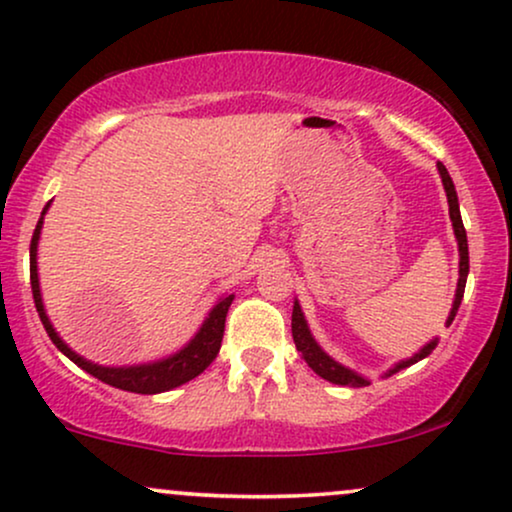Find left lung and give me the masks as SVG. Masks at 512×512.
<instances>
[{
    "mask_svg": "<svg viewBox=\"0 0 512 512\" xmlns=\"http://www.w3.org/2000/svg\"><path fill=\"white\" fill-rule=\"evenodd\" d=\"M439 168V175H441V182H444V192H446V199H449V216H451V223H453V235H456V242H458V287H456V296H453V306H451V313L449 318H446V327L453 323V318H456L458 308H460V301H463V292H465V282H468V273H470V256H468V235H465V227H463V218H460V206H458V194H456V187H453V180L449 175V170H446L444 163H437ZM292 337H294V344L296 349L301 351V356H304V361L308 363V368H311L315 375H320L323 380L332 382V384H342V387H368L370 380H365L363 375H358L356 370L346 368V365L337 363L332 356H327V353L320 349V344L315 342V337L311 334V327L306 323V315L301 311L299 301L294 299V308H292ZM439 344V339L434 337L432 342H427L425 346L418 353H413L410 358H403V361L394 363L391 368L384 372L382 377H391L394 372H399L403 368H408V365L422 361V358H427L430 353L434 351V346Z\"/></svg>",
    "mask_w": 512,
    "mask_h": 512,
    "instance_id": "obj_1",
    "label": "left lung"
}]
</instances>
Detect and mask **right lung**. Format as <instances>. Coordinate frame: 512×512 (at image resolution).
Masks as SVG:
<instances>
[{"mask_svg": "<svg viewBox=\"0 0 512 512\" xmlns=\"http://www.w3.org/2000/svg\"><path fill=\"white\" fill-rule=\"evenodd\" d=\"M49 206H52V201L44 206L42 216L37 220L33 242H30V287H33L35 308L37 313H40L44 330H47L49 339H52L56 349H59L63 356L71 358L78 368L90 372L92 377H97V380L111 384V387L116 389L135 391V394H161V391H170L201 375V372L213 363V358L218 356L220 342H223V332H225V315H227V308L232 304V299H235V294L220 296L216 304H213L211 311H208L199 330L194 332V337L189 339L182 349L170 353V356L159 358V361L137 363V365H99V363L87 361V358H82L80 353H75L71 346L63 342L59 332L54 330L47 311H44L42 292H40V275H37V244H40L44 213L49 211Z\"/></svg>", "mask_w": 512, "mask_h": 512, "instance_id": "1", "label": "right lung"}]
</instances>
